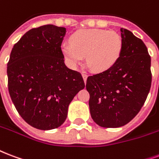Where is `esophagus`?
<instances>
[{"instance_id":"obj_1","label":"esophagus","mask_w":159,"mask_h":159,"mask_svg":"<svg viewBox=\"0 0 159 159\" xmlns=\"http://www.w3.org/2000/svg\"><path fill=\"white\" fill-rule=\"evenodd\" d=\"M82 77H83V80H84V82H87V78H88V74H86V73H82Z\"/></svg>"}]
</instances>
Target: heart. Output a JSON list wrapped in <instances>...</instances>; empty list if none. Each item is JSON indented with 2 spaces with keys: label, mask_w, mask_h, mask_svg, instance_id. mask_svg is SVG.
<instances>
[{
  "label": "heart",
  "mask_w": 159,
  "mask_h": 159,
  "mask_svg": "<svg viewBox=\"0 0 159 159\" xmlns=\"http://www.w3.org/2000/svg\"><path fill=\"white\" fill-rule=\"evenodd\" d=\"M71 44L63 43L61 51L71 66L86 61L97 72L110 68L117 61L123 49V39L114 31L99 29L80 30L71 36Z\"/></svg>",
  "instance_id": "obj_1"
}]
</instances>
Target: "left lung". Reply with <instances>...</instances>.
I'll return each instance as SVG.
<instances>
[{"mask_svg":"<svg viewBox=\"0 0 159 159\" xmlns=\"http://www.w3.org/2000/svg\"><path fill=\"white\" fill-rule=\"evenodd\" d=\"M123 49L110 68L87 79L92 118L103 128L128 123L147 99L152 82L151 57L140 38L121 29Z\"/></svg>","mask_w":159,"mask_h":159,"instance_id":"8db88e82","label":"left lung"}]
</instances>
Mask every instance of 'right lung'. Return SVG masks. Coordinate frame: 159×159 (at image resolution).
I'll use <instances>...</instances> for the list:
<instances>
[{"instance_id":"right-lung-1","label":"right lung","mask_w":159,"mask_h":159,"mask_svg":"<svg viewBox=\"0 0 159 159\" xmlns=\"http://www.w3.org/2000/svg\"><path fill=\"white\" fill-rule=\"evenodd\" d=\"M65 27L44 25L24 34L7 63L8 91L20 117L33 128L50 130L65 122L70 102L85 88L79 71L64 63Z\"/></svg>"}]
</instances>
